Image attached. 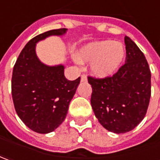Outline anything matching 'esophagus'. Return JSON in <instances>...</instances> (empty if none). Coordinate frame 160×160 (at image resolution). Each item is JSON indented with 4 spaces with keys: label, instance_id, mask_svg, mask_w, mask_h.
Instances as JSON below:
<instances>
[{
    "label": "esophagus",
    "instance_id": "obj_1",
    "mask_svg": "<svg viewBox=\"0 0 160 160\" xmlns=\"http://www.w3.org/2000/svg\"><path fill=\"white\" fill-rule=\"evenodd\" d=\"M87 81V77H86V75H82L81 76V82H86Z\"/></svg>",
    "mask_w": 160,
    "mask_h": 160
}]
</instances>
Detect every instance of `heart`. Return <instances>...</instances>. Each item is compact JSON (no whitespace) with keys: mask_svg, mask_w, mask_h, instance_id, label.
<instances>
[{"mask_svg":"<svg viewBox=\"0 0 160 160\" xmlns=\"http://www.w3.org/2000/svg\"><path fill=\"white\" fill-rule=\"evenodd\" d=\"M76 57L79 62H91L90 69L93 76L105 78L119 69L126 58V48L112 41L94 42L81 48Z\"/></svg>","mask_w":160,"mask_h":160,"instance_id":"obj_1","label":"heart"}]
</instances>
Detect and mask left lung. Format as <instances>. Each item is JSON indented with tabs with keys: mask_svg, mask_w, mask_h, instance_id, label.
Segmentation results:
<instances>
[{
	"mask_svg": "<svg viewBox=\"0 0 160 160\" xmlns=\"http://www.w3.org/2000/svg\"><path fill=\"white\" fill-rule=\"evenodd\" d=\"M126 63L112 77H88L91 104L104 128L115 133L132 130L144 118L151 93V74L147 59L128 36L125 37Z\"/></svg>",
	"mask_w": 160,
	"mask_h": 160,
	"instance_id": "left-lung-1",
	"label": "left lung"
}]
</instances>
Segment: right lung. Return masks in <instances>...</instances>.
<instances>
[{
    "instance_id": "obj_1",
    "label": "right lung",
    "mask_w": 160,
    "mask_h": 160,
    "mask_svg": "<svg viewBox=\"0 0 160 160\" xmlns=\"http://www.w3.org/2000/svg\"><path fill=\"white\" fill-rule=\"evenodd\" d=\"M67 28L50 30L28 42L16 61L11 93L16 112L31 130L39 133L54 131L63 122L80 77L74 81L64 76V66L42 63L35 53L39 41L51 35H62Z\"/></svg>"
}]
</instances>
